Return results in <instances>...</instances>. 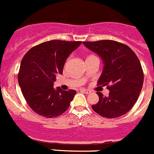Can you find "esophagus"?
I'll use <instances>...</instances> for the list:
<instances>
[{"label": "esophagus", "mask_w": 154, "mask_h": 154, "mask_svg": "<svg viewBox=\"0 0 154 154\" xmlns=\"http://www.w3.org/2000/svg\"><path fill=\"white\" fill-rule=\"evenodd\" d=\"M81 91L82 92H85V94H90L91 92H92L90 90H89V89H82Z\"/></svg>", "instance_id": "obj_1"}]
</instances>
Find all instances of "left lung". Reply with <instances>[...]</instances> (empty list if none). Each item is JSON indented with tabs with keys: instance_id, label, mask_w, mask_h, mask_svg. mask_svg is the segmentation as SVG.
I'll list each match as a JSON object with an SVG mask.
<instances>
[{
	"instance_id": "8db88e82",
	"label": "left lung",
	"mask_w": 154,
	"mask_h": 154,
	"mask_svg": "<svg viewBox=\"0 0 154 154\" xmlns=\"http://www.w3.org/2000/svg\"><path fill=\"white\" fill-rule=\"evenodd\" d=\"M103 59V71L98 85H107L109 96L97 92L99 102L92 109L106 118L124 115L134 106L143 83V72L139 58L126 45L112 40L83 42Z\"/></svg>"
}]
</instances>
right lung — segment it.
<instances>
[{"label":"right lung","mask_w":154,"mask_h":154,"mask_svg":"<svg viewBox=\"0 0 154 154\" xmlns=\"http://www.w3.org/2000/svg\"><path fill=\"white\" fill-rule=\"evenodd\" d=\"M81 42L51 40L31 48L19 69L18 83L34 112L46 118L56 117L69 109L76 91L55 89L56 74H62L65 62Z\"/></svg>","instance_id":"obj_1"}]
</instances>
